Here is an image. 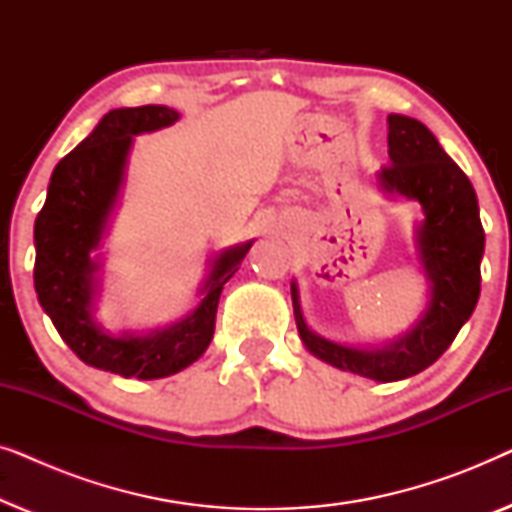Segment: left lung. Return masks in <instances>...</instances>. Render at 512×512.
<instances>
[{"instance_id": "8db88e82", "label": "left lung", "mask_w": 512, "mask_h": 512, "mask_svg": "<svg viewBox=\"0 0 512 512\" xmlns=\"http://www.w3.org/2000/svg\"><path fill=\"white\" fill-rule=\"evenodd\" d=\"M387 123L389 165L377 172L375 184L387 200L422 205L424 219L415 226L419 270L429 282L422 314L412 328L380 347L342 345L307 326L298 284L291 282L293 314L307 352L328 366L375 382L405 380L443 356L478 305L485 254L478 198L461 167L417 118L389 114Z\"/></svg>"}]
</instances>
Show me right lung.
<instances>
[{"mask_svg":"<svg viewBox=\"0 0 512 512\" xmlns=\"http://www.w3.org/2000/svg\"><path fill=\"white\" fill-rule=\"evenodd\" d=\"M179 121L163 104L111 109L72 153L55 165L46 202L34 221V289L60 338L88 366L114 375L158 380L198 361L214 335L223 284L240 270L254 240L209 261L198 305L186 317L149 333L104 331L95 319L102 296V242L123 195L125 170L142 132Z\"/></svg>","mask_w":512,"mask_h":512,"instance_id":"right-lung-1","label":"right lung"}]
</instances>
